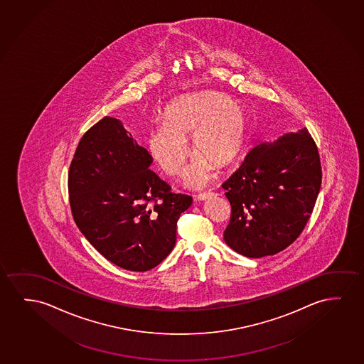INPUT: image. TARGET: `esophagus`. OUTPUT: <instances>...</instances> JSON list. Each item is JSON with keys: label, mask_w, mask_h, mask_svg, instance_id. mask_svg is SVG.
<instances>
[{"label": "esophagus", "mask_w": 364, "mask_h": 364, "mask_svg": "<svg viewBox=\"0 0 364 364\" xmlns=\"http://www.w3.org/2000/svg\"><path fill=\"white\" fill-rule=\"evenodd\" d=\"M213 196H215V193H213V192H210V191H208V192H205V193H200V195L197 196V200H208V198H210V197H213Z\"/></svg>", "instance_id": "obj_1"}]
</instances>
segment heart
<instances>
[{"mask_svg": "<svg viewBox=\"0 0 364 364\" xmlns=\"http://www.w3.org/2000/svg\"><path fill=\"white\" fill-rule=\"evenodd\" d=\"M164 124L147 136V149L167 176H181L192 144L197 154L186 173L188 187H202L210 179L212 164L230 166L241 154L250 132L246 107L225 93L200 91L174 98L164 109Z\"/></svg>", "mask_w": 364, "mask_h": 364, "instance_id": "heart-1", "label": "heart"}]
</instances>
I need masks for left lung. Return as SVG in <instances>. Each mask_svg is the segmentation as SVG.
I'll use <instances>...</instances> for the list:
<instances>
[{
  "label": "left lung",
  "mask_w": 364,
  "mask_h": 364,
  "mask_svg": "<svg viewBox=\"0 0 364 364\" xmlns=\"http://www.w3.org/2000/svg\"><path fill=\"white\" fill-rule=\"evenodd\" d=\"M321 182L319 154L307 128L257 144L222 185L232 208L225 243L248 258L286 250L307 225Z\"/></svg>",
  "instance_id": "1"
}]
</instances>
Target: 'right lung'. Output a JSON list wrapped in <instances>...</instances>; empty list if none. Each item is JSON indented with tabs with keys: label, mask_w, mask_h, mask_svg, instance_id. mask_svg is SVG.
<instances>
[{
	"label": "right lung",
	"mask_w": 364,
	"mask_h": 364,
	"mask_svg": "<svg viewBox=\"0 0 364 364\" xmlns=\"http://www.w3.org/2000/svg\"><path fill=\"white\" fill-rule=\"evenodd\" d=\"M152 162L122 122L106 116L83 134L68 171L77 227L127 271H149L168 256L179 215L192 205V197L172 193L149 169Z\"/></svg>",
	"instance_id": "obj_1"
}]
</instances>
